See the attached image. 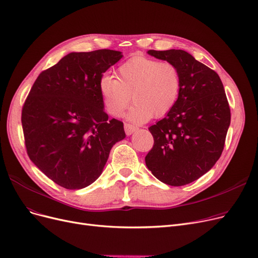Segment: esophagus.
<instances>
[{"instance_id": "esophagus-1", "label": "esophagus", "mask_w": 258, "mask_h": 258, "mask_svg": "<svg viewBox=\"0 0 258 258\" xmlns=\"http://www.w3.org/2000/svg\"><path fill=\"white\" fill-rule=\"evenodd\" d=\"M124 131L126 133V135L130 136V135H132L134 132L137 131V126L133 125V124H131V123L126 122V123H124Z\"/></svg>"}]
</instances>
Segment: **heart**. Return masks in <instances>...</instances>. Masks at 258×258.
<instances>
[{
  "label": "heart",
  "mask_w": 258,
  "mask_h": 258,
  "mask_svg": "<svg viewBox=\"0 0 258 258\" xmlns=\"http://www.w3.org/2000/svg\"><path fill=\"white\" fill-rule=\"evenodd\" d=\"M99 88L108 114L121 115L133 100L135 104L128 118L142 123L152 116L162 118L175 107L181 77L178 67L171 62L137 55L118 67L117 78L102 77Z\"/></svg>",
  "instance_id": "1"
}]
</instances>
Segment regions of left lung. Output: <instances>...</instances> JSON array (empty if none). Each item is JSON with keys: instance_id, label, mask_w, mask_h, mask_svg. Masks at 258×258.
Instances as JSON below:
<instances>
[{"instance_id": "obj_1", "label": "left lung", "mask_w": 258, "mask_h": 258, "mask_svg": "<svg viewBox=\"0 0 258 258\" xmlns=\"http://www.w3.org/2000/svg\"><path fill=\"white\" fill-rule=\"evenodd\" d=\"M175 64L181 88L175 107L149 127L154 145L145 157L152 174L163 183L180 186L210 171L221 156L231 111L216 72L181 49L149 50Z\"/></svg>"}]
</instances>
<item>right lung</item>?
<instances>
[{
	"label": "right lung",
	"instance_id": "right-lung-1",
	"mask_svg": "<svg viewBox=\"0 0 258 258\" xmlns=\"http://www.w3.org/2000/svg\"><path fill=\"white\" fill-rule=\"evenodd\" d=\"M121 51L71 52L43 71L22 108L30 160L69 189L83 188L101 175L113 145L125 138L123 122L108 120L99 82Z\"/></svg>",
	"mask_w": 258,
	"mask_h": 258
}]
</instances>
